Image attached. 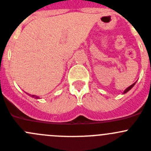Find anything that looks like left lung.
Returning <instances> with one entry per match:
<instances>
[{"instance_id":"1","label":"left lung","mask_w":151,"mask_h":151,"mask_svg":"<svg viewBox=\"0 0 151 151\" xmlns=\"http://www.w3.org/2000/svg\"><path fill=\"white\" fill-rule=\"evenodd\" d=\"M135 83H136V82H135ZM135 83H133V84H132V85L130 86H129V87L127 88V89H125V90H124V92H123V94H125V93H126V92H129V91L130 89H131L132 88L133 86H135Z\"/></svg>"}]
</instances>
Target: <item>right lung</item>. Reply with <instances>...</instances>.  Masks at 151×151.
<instances>
[{
  "instance_id": "obj_1",
  "label": "right lung",
  "mask_w": 151,
  "mask_h": 151,
  "mask_svg": "<svg viewBox=\"0 0 151 151\" xmlns=\"http://www.w3.org/2000/svg\"><path fill=\"white\" fill-rule=\"evenodd\" d=\"M31 96H32V98H35L36 99H39V96H35V95H31Z\"/></svg>"
}]
</instances>
